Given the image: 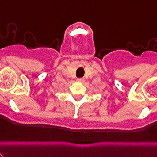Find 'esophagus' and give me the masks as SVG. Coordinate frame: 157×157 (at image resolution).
I'll return each mask as SVG.
<instances>
[{"mask_svg":"<svg viewBox=\"0 0 157 157\" xmlns=\"http://www.w3.org/2000/svg\"><path fill=\"white\" fill-rule=\"evenodd\" d=\"M77 80V82H84V78L83 77H81V78H78Z\"/></svg>","mask_w":157,"mask_h":157,"instance_id":"esophagus-1","label":"esophagus"}]
</instances>
